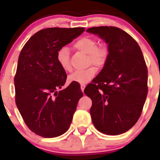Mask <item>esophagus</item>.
Segmentation results:
<instances>
[{"instance_id": "1", "label": "esophagus", "mask_w": 160, "mask_h": 160, "mask_svg": "<svg viewBox=\"0 0 160 160\" xmlns=\"http://www.w3.org/2000/svg\"><path fill=\"white\" fill-rule=\"evenodd\" d=\"M85 87H86V85H85V84H80V88H81V90L83 92V90H84Z\"/></svg>"}]
</instances>
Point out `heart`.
<instances>
[{"mask_svg":"<svg viewBox=\"0 0 160 160\" xmlns=\"http://www.w3.org/2000/svg\"><path fill=\"white\" fill-rule=\"evenodd\" d=\"M74 49L88 54V64H93L98 68H101L107 62L109 56V49L104 44H98L95 38L91 37H82L77 39L73 44ZM56 60L59 67L66 72L71 70L70 52L67 47H62L58 50ZM97 69L90 67L85 70H77L70 74L68 77L70 83H86L94 77Z\"/></svg>","mask_w":160,"mask_h":160,"instance_id":"heart-1","label":"heart"}]
</instances>
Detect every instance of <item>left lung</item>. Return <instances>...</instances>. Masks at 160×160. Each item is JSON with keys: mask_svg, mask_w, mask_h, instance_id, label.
I'll return each mask as SVG.
<instances>
[{"mask_svg": "<svg viewBox=\"0 0 160 160\" xmlns=\"http://www.w3.org/2000/svg\"><path fill=\"white\" fill-rule=\"evenodd\" d=\"M108 44L109 56L100 73L84 89L91 99L93 125L106 135L126 132L140 118L148 93V70L137 42L121 28H88Z\"/></svg>", "mask_w": 160, "mask_h": 160, "instance_id": "8db88e82", "label": "left lung"}]
</instances>
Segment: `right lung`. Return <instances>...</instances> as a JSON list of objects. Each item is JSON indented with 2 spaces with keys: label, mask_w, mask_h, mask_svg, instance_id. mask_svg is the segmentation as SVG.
Segmentation results:
<instances>
[{
  "label": "right lung",
  "mask_w": 160,
  "mask_h": 160,
  "mask_svg": "<svg viewBox=\"0 0 160 160\" xmlns=\"http://www.w3.org/2000/svg\"><path fill=\"white\" fill-rule=\"evenodd\" d=\"M84 28H48L34 34L21 51L14 76L15 103L28 128L44 138L69 129L83 92L77 83H66L67 73L56 60L58 50Z\"/></svg>",
  "instance_id": "add662e5"
}]
</instances>
